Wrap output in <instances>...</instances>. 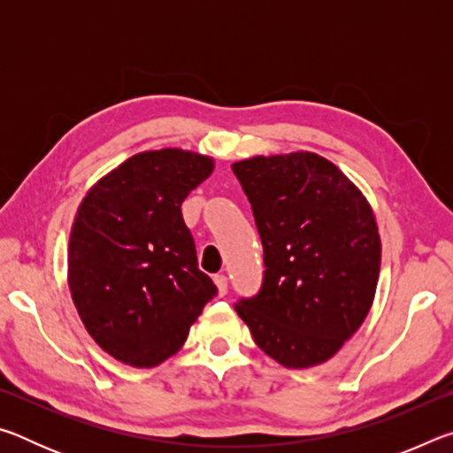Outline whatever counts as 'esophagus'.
I'll use <instances>...</instances> for the list:
<instances>
[{
    "label": "esophagus",
    "instance_id": "obj_1",
    "mask_svg": "<svg viewBox=\"0 0 453 453\" xmlns=\"http://www.w3.org/2000/svg\"><path fill=\"white\" fill-rule=\"evenodd\" d=\"M213 283L218 286V296L224 297L227 294V278H226V275L224 273L213 275Z\"/></svg>",
    "mask_w": 453,
    "mask_h": 453
}]
</instances>
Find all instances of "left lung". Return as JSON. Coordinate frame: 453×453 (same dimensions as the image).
Returning <instances> with one entry per match:
<instances>
[{
	"label": "left lung",
	"instance_id": "1",
	"mask_svg": "<svg viewBox=\"0 0 453 453\" xmlns=\"http://www.w3.org/2000/svg\"><path fill=\"white\" fill-rule=\"evenodd\" d=\"M264 245V286L235 305L257 348L288 370L334 357L370 311L381 242L370 202L313 151L232 165Z\"/></svg>",
	"mask_w": 453,
	"mask_h": 453
}]
</instances>
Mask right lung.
I'll return each mask as SVG.
<instances>
[{"instance_id": "obj_1", "label": "right lung", "mask_w": 453, "mask_h": 453, "mask_svg": "<svg viewBox=\"0 0 453 453\" xmlns=\"http://www.w3.org/2000/svg\"><path fill=\"white\" fill-rule=\"evenodd\" d=\"M213 157L165 148L135 153L89 188L75 213L67 283L88 334L132 367L178 354L218 294L199 272L181 203Z\"/></svg>"}]
</instances>
